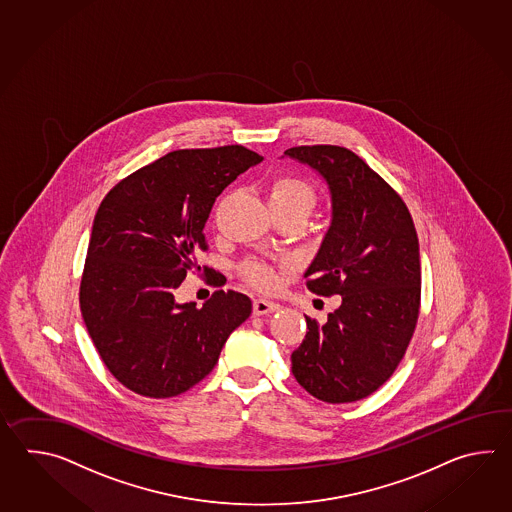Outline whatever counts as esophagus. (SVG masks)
Masks as SVG:
<instances>
[{"label": "esophagus", "instance_id": "34e87169", "mask_svg": "<svg viewBox=\"0 0 512 512\" xmlns=\"http://www.w3.org/2000/svg\"><path fill=\"white\" fill-rule=\"evenodd\" d=\"M278 309H280V305L272 302V300H267V298H256L254 304H252V311L256 316L269 315V313H274Z\"/></svg>", "mask_w": 512, "mask_h": 512}]
</instances>
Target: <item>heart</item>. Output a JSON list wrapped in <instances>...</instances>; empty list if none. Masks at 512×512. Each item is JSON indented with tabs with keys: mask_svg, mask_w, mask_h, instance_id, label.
<instances>
[{
	"mask_svg": "<svg viewBox=\"0 0 512 512\" xmlns=\"http://www.w3.org/2000/svg\"><path fill=\"white\" fill-rule=\"evenodd\" d=\"M315 201L313 186L296 175H282L274 179L269 188L272 210H300L309 214L315 207ZM241 274L247 282L260 289H271L276 283V272L267 261L247 260L241 265Z\"/></svg>",
	"mask_w": 512,
	"mask_h": 512,
	"instance_id": "heart-1",
	"label": "heart"
}]
</instances>
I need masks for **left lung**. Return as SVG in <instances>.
<instances>
[{
  "label": "left lung",
  "instance_id": "1",
  "mask_svg": "<svg viewBox=\"0 0 512 512\" xmlns=\"http://www.w3.org/2000/svg\"><path fill=\"white\" fill-rule=\"evenodd\" d=\"M285 155L322 175L331 194V225L305 271L307 289L342 296L326 324L305 316L304 342L291 355L294 379L324 403H353L392 377L414 335L421 304L414 219L348 148L294 146Z\"/></svg>",
  "mask_w": 512,
  "mask_h": 512
}]
</instances>
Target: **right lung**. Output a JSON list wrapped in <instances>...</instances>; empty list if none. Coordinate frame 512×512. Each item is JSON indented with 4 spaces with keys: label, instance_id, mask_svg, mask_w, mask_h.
<instances>
[{
    "label": "right lung",
    "instance_id": "add662e5",
    "mask_svg": "<svg viewBox=\"0 0 512 512\" xmlns=\"http://www.w3.org/2000/svg\"><path fill=\"white\" fill-rule=\"evenodd\" d=\"M261 161L240 144L177 150L102 199L80 311L100 359L131 392L166 399L190 390L251 316V298L236 291H216L203 307L177 304L175 291L186 272L201 271L197 256L208 249L203 229L216 197Z\"/></svg>",
    "mask_w": 512,
    "mask_h": 512
}]
</instances>
